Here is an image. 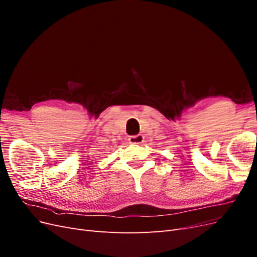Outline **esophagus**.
I'll list each match as a JSON object with an SVG mask.
<instances>
[{
	"label": "esophagus",
	"instance_id": "34e87169",
	"mask_svg": "<svg viewBox=\"0 0 257 257\" xmlns=\"http://www.w3.org/2000/svg\"><path fill=\"white\" fill-rule=\"evenodd\" d=\"M144 142V136L143 135H135V136H130L128 137V143L133 145L142 144Z\"/></svg>",
	"mask_w": 257,
	"mask_h": 257
}]
</instances>
